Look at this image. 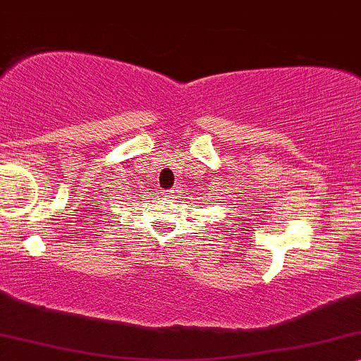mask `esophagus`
Returning <instances> with one entry per match:
<instances>
[{"instance_id":"34e87169","label":"esophagus","mask_w":361,"mask_h":361,"mask_svg":"<svg viewBox=\"0 0 361 361\" xmlns=\"http://www.w3.org/2000/svg\"><path fill=\"white\" fill-rule=\"evenodd\" d=\"M169 192H171V190H167V192H162L164 195H166V194H169Z\"/></svg>"}]
</instances>
